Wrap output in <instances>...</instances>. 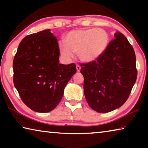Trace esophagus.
Masks as SVG:
<instances>
[{"label":"esophagus","mask_w":148,"mask_h":148,"mask_svg":"<svg viewBox=\"0 0 148 148\" xmlns=\"http://www.w3.org/2000/svg\"><path fill=\"white\" fill-rule=\"evenodd\" d=\"M76 70L77 72H79L80 70H81V66L79 64H76Z\"/></svg>","instance_id":"obj_1"}]
</instances>
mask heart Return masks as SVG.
<instances>
[{"label":"heart","mask_w":148,"mask_h":148,"mask_svg":"<svg viewBox=\"0 0 148 148\" xmlns=\"http://www.w3.org/2000/svg\"><path fill=\"white\" fill-rule=\"evenodd\" d=\"M109 40V34L102 29L75 30L65 36V43L59 45L60 51L66 59L72 58L75 53L83 62H92L104 53Z\"/></svg>","instance_id":"b5f03b06"}]
</instances>
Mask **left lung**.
<instances>
[{"label": "left lung", "instance_id": "1", "mask_svg": "<svg viewBox=\"0 0 148 148\" xmlns=\"http://www.w3.org/2000/svg\"><path fill=\"white\" fill-rule=\"evenodd\" d=\"M96 61L81 63L86 101L92 110L107 113L128 99L137 77L136 56L123 34L117 32Z\"/></svg>", "mask_w": 148, "mask_h": 148}]
</instances>
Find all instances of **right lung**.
<instances>
[{
	"instance_id": "1",
	"label": "right lung",
	"mask_w": 148,
	"mask_h": 148,
	"mask_svg": "<svg viewBox=\"0 0 148 148\" xmlns=\"http://www.w3.org/2000/svg\"><path fill=\"white\" fill-rule=\"evenodd\" d=\"M59 53L50 29L28 35L20 42L13 61L14 84L22 101L33 111L53 110L76 72L74 63L59 64Z\"/></svg>"
}]
</instances>
